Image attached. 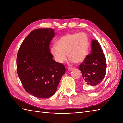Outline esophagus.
Masks as SVG:
<instances>
[{"instance_id": "1", "label": "esophagus", "mask_w": 123, "mask_h": 123, "mask_svg": "<svg viewBox=\"0 0 123 123\" xmlns=\"http://www.w3.org/2000/svg\"><path fill=\"white\" fill-rule=\"evenodd\" d=\"M74 68H72V67H69L68 68V70H69V71H71L73 69H74Z\"/></svg>"}]
</instances>
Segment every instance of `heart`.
I'll list each match as a JSON object with an SVG mask.
<instances>
[{
  "label": "heart",
  "mask_w": 123,
  "mask_h": 123,
  "mask_svg": "<svg viewBox=\"0 0 123 123\" xmlns=\"http://www.w3.org/2000/svg\"><path fill=\"white\" fill-rule=\"evenodd\" d=\"M89 47V40L84 32L68 33L62 36L56 46L50 48V53L55 61L59 64L66 59V54L70 61L75 64L83 62L86 57Z\"/></svg>",
  "instance_id": "1"
}]
</instances>
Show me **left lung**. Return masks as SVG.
I'll use <instances>...</instances> for the list:
<instances>
[{
	"label": "left lung",
	"instance_id": "1",
	"mask_svg": "<svg viewBox=\"0 0 123 123\" xmlns=\"http://www.w3.org/2000/svg\"><path fill=\"white\" fill-rule=\"evenodd\" d=\"M91 53L87 55L79 66L84 83L86 86H95L102 83L106 75L107 64L105 56L98 40L92 42Z\"/></svg>",
	"mask_w": 123,
	"mask_h": 123
}]
</instances>
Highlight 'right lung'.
Segmentation results:
<instances>
[{"instance_id":"add662e5","label":"right lung","mask_w":123,"mask_h":123,"mask_svg":"<svg viewBox=\"0 0 123 123\" xmlns=\"http://www.w3.org/2000/svg\"><path fill=\"white\" fill-rule=\"evenodd\" d=\"M55 35L53 29H37L22 43L17 55V72L25 90L42 98L52 96L62 76L65 66L53 59L50 51Z\"/></svg>"}]
</instances>
